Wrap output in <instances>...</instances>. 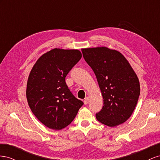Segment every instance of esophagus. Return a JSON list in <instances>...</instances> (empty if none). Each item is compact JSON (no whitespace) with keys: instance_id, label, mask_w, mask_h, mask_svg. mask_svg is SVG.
Returning a JSON list of instances; mask_svg holds the SVG:
<instances>
[{"instance_id":"1","label":"esophagus","mask_w":160,"mask_h":160,"mask_svg":"<svg viewBox=\"0 0 160 160\" xmlns=\"http://www.w3.org/2000/svg\"><path fill=\"white\" fill-rule=\"evenodd\" d=\"M89 100H90L89 97H86V98H84V104H87L89 102Z\"/></svg>"}]
</instances>
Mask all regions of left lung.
Returning <instances> with one entry per match:
<instances>
[{
	"label": "left lung",
	"mask_w": 160,
	"mask_h": 160,
	"mask_svg": "<svg viewBox=\"0 0 160 160\" xmlns=\"http://www.w3.org/2000/svg\"><path fill=\"white\" fill-rule=\"evenodd\" d=\"M85 61L97 77L103 98L96 114L102 124L113 127L125 122L133 112L140 94L138 77L125 57L107 47L82 49Z\"/></svg>",
	"instance_id": "8db88e82"
}]
</instances>
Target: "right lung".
Returning a JSON list of instances; mask_svg holds the SVG:
<instances>
[{"instance_id":"1","label":"right lung","mask_w":160,"mask_h":160,"mask_svg":"<svg viewBox=\"0 0 160 160\" xmlns=\"http://www.w3.org/2000/svg\"><path fill=\"white\" fill-rule=\"evenodd\" d=\"M82 58L78 49L54 48L41 56L27 80L26 96L31 110L49 129L60 130L74 119L83 102L66 83L68 72Z\"/></svg>"}]
</instances>
